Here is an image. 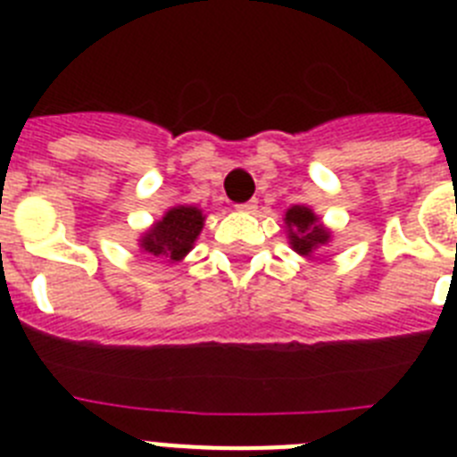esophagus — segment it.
Instances as JSON below:
<instances>
[{
	"label": "esophagus",
	"mask_w": 457,
	"mask_h": 457,
	"mask_svg": "<svg viewBox=\"0 0 457 457\" xmlns=\"http://www.w3.org/2000/svg\"><path fill=\"white\" fill-rule=\"evenodd\" d=\"M256 204L258 201L252 199V201H247V204H237L236 210H240V212H253V210H256Z\"/></svg>",
	"instance_id": "obj_1"
}]
</instances>
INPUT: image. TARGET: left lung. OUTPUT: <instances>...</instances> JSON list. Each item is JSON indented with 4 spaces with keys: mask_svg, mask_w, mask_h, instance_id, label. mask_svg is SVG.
I'll return each instance as SVG.
<instances>
[{
    "mask_svg": "<svg viewBox=\"0 0 457 457\" xmlns=\"http://www.w3.org/2000/svg\"><path fill=\"white\" fill-rule=\"evenodd\" d=\"M290 247L300 256H311L318 247L327 245L332 233L320 224V217L306 205H293L284 217Z\"/></svg>",
    "mask_w": 457,
    "mask_h": 457,
    "instance_id": "8db88e82",
    "label": "left lung"
}]
</instances>
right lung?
Instances as JSON below:
<instances>
[{
	"mask_svg": "<svg viewBox=\"0 0 457 457\" xmlns=\"http://www.w3.org/2000/svg\"><path fill=\"white\" fill-rule=\"evenodd\" d=\"M205 215L194 205H173L160 221L148 228L139 240L141 252L151 256L153 261H169L176 263L187 256L194 247V240L199 237L204 228Z\"/></svg>",
	"mask_w": 457,
	"mask_h": 457,
	"instance_id": "right-lung-1",
	"label": "right lung"
}]
</instances>
